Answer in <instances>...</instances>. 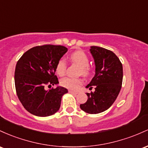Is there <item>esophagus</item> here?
I'll return each instance as SVG.
<instances>
[{
	"label": "esophagus",
	"mask_w": 148,
	"mask_h": 148,
	"mask_svg": "<svg viewBox=\"0 0 148 148\" xmlns=\"http://www.w3.org/2000/svg\"><path fill=\"white\" fill-rule=\"evenodd\" d=\"M69 92L71 93V94H78V93H77V92H73V91H71V90H69Z\"/></svg>",
	"instance_id": "1"
}]
</instances>
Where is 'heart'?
Here are the masks:
<instances>
[{"instance_id":"obj_1","label":"heart","mask_w":148,"mask_h":148,"mask_svg":"<svg viewBox=\"0 0 148 148\" xmlns=\"http://www.w3.org/2000/svg\"><path fill=\"white\" fill-rule=\"evenodd\" d=\"M70 59L73 64L79 66V69L78 73L84 76H88L91 73V69L89 66V60L87 54L82 51H76L71 54ZM66 61L64 59H60L56 64V73L59 75L63 76L66 73ZM82 79L81 78H71L66 77L62 78L60 81V84L62 87L67 89L76 90L82 84Z\"/></svg>"}]
</instances>
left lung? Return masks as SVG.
Here are the masks:
<instances>
[{
    "mask_svg": "<svg viewBox=\"0 0 148 148\" xmlns=\"http://www.w3.org/2000/svg\"><path fill=\"white\" fill-rule=\"evenodd\" d=\"M95 64V75L87 88L95 87L87 93V101L80 108L89 114H98L109 108L117 99L122 88L123 68L119 58L112 51L97 46L89 49Z\"/></svg>",
    "mask_w": 148,
    "mask_h": 148,
    "instance_id": "8db88e82",
    "label": "left lung"
}]
</instances>
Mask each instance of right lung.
Listing matches in <instances>:
<instances>
[{
    "instance_id": "add662e5",
    "label": "right lung",
    "mask_w": 148,
    "mask_h": 148,
    "mask_svg": "<svg viewBox=\"0 0 148 148\" xmlns=\"http://www.w3.org/2000/svg\"><path fill=\"white\" fill-rule=\"evenodd\" d=\"M64 46L45 45L29 49L17 61L14 72L16 94L24 108L38 117H47L60 108L61 98L68 93L58 86L46 90L45 84H59L55 75L57 61L67 52Z\"/></svg>"
}]
</instances>
